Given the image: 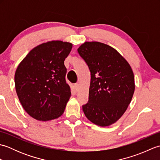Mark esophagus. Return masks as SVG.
<instances>
[{
  "label": "esophagus",
  "instance_id": "1",
  "mask_svg": "<svg viewBox=\"0 0 160 160\" xmlns=\"http://www.w3.org/2000/svg\"><path fill=\"white\" fill-rule=\"evenodd\" d=\"M74 87H75V89H76V90L78 91V89H79V84H78V83L74 84Z\"/></svg>",
  "mask_w": 160,
  "mask_h": 160
}]
</instances>
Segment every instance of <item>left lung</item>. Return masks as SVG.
<instances>
[{
    "label": "left lung",
    "mask_w": 160,
    "mask_h": 160,
    "mask_svg": "<svg viewBox=\"0 0 160 160\" xmlns=\"http://www.w3.org/2000/svg\"><path fill=\"white\" fill-rule=\"evenodd\" d=\"M78 52L91 72L84 113L100 127L113 124L124 113L133 96L135 79L130 64L113 47L99 42H85Z\"/></svg>",
    "instance_id": "left-lung-1"
}]
</instances>
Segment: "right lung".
<instances>
[{"label": "right lung", "mask_w": 160, "mask_h": 160, "mask_svg": "<svg viewBox=\"0 0 160 160\" xmlns=\"http://www.w3.org/2000/svg\"><path fill=\"white\" fill-rule=\"evenodd\" d=\"M72 46L60 40L42 43L30 51L17 67V96L25 111L37 120H54L64 113L71 96L64 61Z\"/></svg>", "instance_id": "right-lung-1"}]
</instances>
